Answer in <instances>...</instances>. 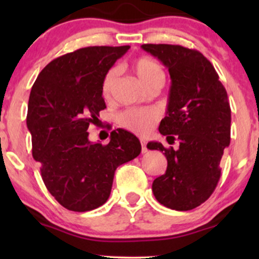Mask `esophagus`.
Listing matches in <instances>:
<instances>
[{
    "instance_id": "obj_1",
    "label": "esophagus",
    "mask_w": 259,
    "mask_h": 259,
    "mask_svg": "<svg viewBox=\"0 0 259 259\" xmlns=\"http://www.w3.org/2000/svg\"><path fill=\"white\" fill-rule=\"evenodd\" d=\"M141 152L146 153L147 152V147H146V141L141 140Z\"/></svg>"
}]
</instances>
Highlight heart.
<instances>
[{
  "label": "heart",
  "instance_id": "b5f03b06",
  "mask_svg": "<svg viewBox=\"0 0 259 259\" xmlns=\"http://www.w3.org/2000/svg\"><path fill=\"white\" fill-rule=\"evenodd\" d=\"M134 72L138 74V76L146 85L148 89L150 86L157 82L164 81V72L162 67L156 61L150 57H139L133 62ZM118 76L117 68H111L106 73L105 78L102 80V95L108 97L113 90V86L115 84V80ZM159 111L154 108H134L127 109L120 113L118 120L121 126L127 130L144 135L147 134L154 126L159 119Z\"/></svg>",
  "mask_w": 259,
  "mask_h": 259
}]
</instances>
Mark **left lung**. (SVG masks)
<instances>
[{
	"label": "left lung",
	"instance_id": "8db88e82",
	"mask_svg": "<svg viewBox=\"0 0 259 259\" xmlns=\"http://www.w3.org/2000/svg\"><path fill=\"white\" fill-rule=\"evenodd\" d=\"M141 47L170 74L167 115L160 121L159 133L180 144L178 150L159 142L147 144L150 150L162 151L168 160L165 173L153 181V195L170 209H194L209 198L221 179L219 164L230 144L227 90L212 63L197 50L167 44Z\"/></svg>",
	"mask_w": 259,
	"mask_h": 259
}]
</instances>
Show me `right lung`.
<instances>
[{"label":"right lung","mask_w":259,"mask_h":259,"mask_svg":"<svg viewBox=\"0 0 259 259\" xmlns=\"http://www.w3.org/2000/svg\"><path fill=\"white\" fill-rule=\"evenodd\" d=\"M130 46H90L53 59L31 88L26 125L32 157L59 204L74 212L102 206L115 169L141 152L132 133L113 130L107 145L89 141L88 129L106 108L102 80Z\"/></svg>","instance_id":"obj_1"}]
</instances>
